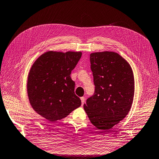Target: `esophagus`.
<instances>
[{"label": "esophagus", "instance_id": "34e87169", "mask_svg": "<svg viewBox=\"0 0 159 159\" xmlns=\"http://www.w3.org/2000/svg\"><path fill=\"white\" fill-rule=\"evenodd\" d=\"M81 101H82V104L83 105V104L85 102V98L84 97H81Z\"/></svg>", "mask_w": 159, "mask_h": 159}]
</instances>
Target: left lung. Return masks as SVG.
<instances>
[{"instance_id":"obj_1","label":"left lung","mask_w":159,"mask_h":159,"mask_svg":"<svg viewBox=\"0 0 159 159\" xmlns=\"http://www.w3.org/2000/svg\"><path fill=\"white\" fill-rule=\"evenodd\" d=\"M90 59L95 92L84 109L92 125L109 130L126 117L132 105L134 73L128 62L117 52H92Z\"/></svg>"}]
</instances>
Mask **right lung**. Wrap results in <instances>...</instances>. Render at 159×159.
<instances>
[{"mask_svg":"<svg viewBox=\"0 0 159 159\" xmlns=\"http://www.w3.org/2000/svg\"><path fill=\"white\" fill-rule=\"evenodd\" d=\"M82 55L81 51L49 50L38 57L30 69L27 83L30 103L50 122L66 117L81 106L70 75Z\"/></svg>","mask_w":159,"mask_h":159,"instance_id":"add662e5","label":"right lung"}]
</instances>
